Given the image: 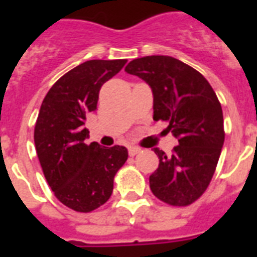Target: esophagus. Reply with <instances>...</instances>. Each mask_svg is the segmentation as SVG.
Listing matches in <instances>:
<instances>
[{
	"label": "esophagus",
	"instance_id": "34e87169",
	"mask_svg": "<svg viewBox=\"0 0 257 257\" xmlns=\"http://www.w3.org/2000/svg\"><path fill=\"white\" fill-rule=\"evenodd\" d=\"M129 152V156H136V155H139V153H141V149L139 148V147H129L128 149Z\"/></svg>",
	"mask_w": 257,
	"mask_h": 257
}]
</instances>
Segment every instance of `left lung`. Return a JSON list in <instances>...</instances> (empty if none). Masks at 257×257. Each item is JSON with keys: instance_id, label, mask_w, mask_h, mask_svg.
<instances>
[{"instance_id": "1", "label": "left lung", "mask_w": 257, "mask_h": 257, "mask_svg": "<svg viewBox=\"0 0 257 257\" xmlns=\"http://www.w3.org/2000/svg\"><path fill=\"white\" fill-rule=\"evenodd\" d=\"M125 72L143 78L152 89L153 120L168 122L179 145L171 156L159 148V168L149 187L161 201L185 207L199 199L211 183L224 144L223 110L203 74L169 56L133 60Z\"/></svg>"}]
</instances>
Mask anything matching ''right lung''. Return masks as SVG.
<instances>
[{"instance_id": "right-lung-1", "label": "right lung", "mask_w": 257, "mask_h": 257, "mask_svg": "<svg viewBox=\"0 0 257 257\" xmlns=\"http://www.w3.org/2000/svg\"><path fill=\"white\" fill-rule=\"evenodd\" d=\"M126 60H90L65 73L42 101L34 126V144L54 196L70 209L92 212L109 200L117 171L128 149L86 144L88 113L97 109L104 82L116 76Z\"/></svg>"}]
</instances>
